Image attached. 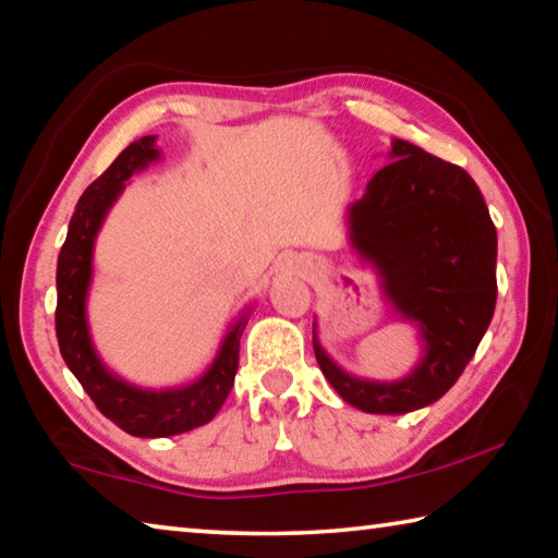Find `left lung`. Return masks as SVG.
I'll use <instances>...</instances> for the list:
<instances>
[{"label":"left lung","mask_w":558,"mask_h":558,"mask_svg":"<svg viewBox=\"0 0 558 558\" xmlns=\"http://www.w3.org/2000/svg\"><path fill=\"white\" fill-rule=\"evenodd\" d=\"M362 199L347 206V239L381 280L391 313L418 329L421 356L401 379L347 372L319 342V369L364 413L401 415L436 403L475 354L497 302V231L472 177L405 140Z\"/></svg>","instance_id":"1"}]
</instances>
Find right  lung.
Returning <instances> with one entry per match:
<instances>
[{
	"mask_svg": "<svg viewBox=\"0 0 558 558\" xmlns=\"http://www.w3.org/2000/svg\"><path fill=\"white\" fill-rule=\"evenodd\" d=\"M162 159L157 135H145L122 149L116 162L93 182L75 204L69 233L56 268V337L61 356L98 411L135 438H169L209 423L229 396L239 372V347L251 307L226 327L211 364L194 381L169 389H143L108 369L88 323L93 251L108 214L125 192L132 174Z\"/></svg>",
	"mask_w": 558,
	"mask_h": 558,
	"instance_id": "1",
	"label": "right lung"
}]
</instances>
